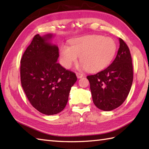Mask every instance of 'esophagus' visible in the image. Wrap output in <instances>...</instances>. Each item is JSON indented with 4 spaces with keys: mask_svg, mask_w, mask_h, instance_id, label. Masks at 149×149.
<instances>
[{
    "mask_svg": "<svg viewBox=\"0 0 149 149\" xmlns=\"http://www.w3.org/2000/svg\"><path fill=\"white\" fill-rule=\"evenodd\" d=\"M76 75L78 79H79V78H81L83 76H84V74H81V73H79V72H77L76 73Z\"/></svg>",
    "mask_w": 149,
    "mask_h": 149,
    "instance_id": "obj_1",
    "label": "esophagus"
}]
</instances>
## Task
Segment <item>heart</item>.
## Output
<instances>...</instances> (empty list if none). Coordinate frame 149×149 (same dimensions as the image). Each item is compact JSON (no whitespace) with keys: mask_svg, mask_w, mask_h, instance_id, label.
Here are the masks:
<instances>
[{"mask_svg":"<svg viewBox=\"0 0 149 149\" xmlns=\"http://www.w3.org/2000/svg\"><path fill=\"white\" fill-rule=\"evenodd\" d=\"M116 49V42L110 37L99 35L78 37L70 42V47H61L60 63L65 68H70L79 56V61L87 71L98 72L110 64Z\"/></svg>","mask_w":149,"mask_h":149,"instance_id":"obj_1","label":"heart"}]
</instances>
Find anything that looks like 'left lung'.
<instances>
[{"instance_id": "8db88e82", "label": "left lung", "mask_w": 149, "mask_h": 149, "mask_svg": "<svg viewBox=\"0 0 149 149\" xmlns=\"http://www.w3.org/2000/svg\"><path fill=\"white\" fill-rule=\"evenodd\" d=\"M116 57L109 66L94 75H88L93 101L100 110L111 111L125 101L132 87V59L127 45L120 38Z\"/></svg>"}]
</instances>
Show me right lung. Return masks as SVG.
<instances>
[{"mask_svg": "<svg viewBox=\"0 0 149 149\" xmlns=\"http://www.w3.org/2000/svg\"><path fill=\"white\" fill-rule=\"evenodd\" d=\"M52 37L35 35L20 61L21 84L26 97L35 109L46 115L64 109L77 81L75 73L56 62L58 47L49 41Z\"/></svg>", "mask_w": 149, "mask_h": 149, "instance_id": "right-lung-1", "label": "right lung"}]
</instances>
